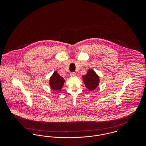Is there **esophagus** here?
Instances as JSON below:
<instances>
[{
	"label": "esophagus",
	"instance_id": "esophagus-1",
	"mask_svg": "<svg viewBox=\"0 0 146 146\" xmlns=\"http://www.w3.org/2000/svg\"><path fill=\"white\" fill-rule=\"evenodd\" d=\"M70 76H76V73L74 72H72L70 74Z\"/></svg>",
	"mask_w": 146,
	"mask_h": 146
}]
</instances>
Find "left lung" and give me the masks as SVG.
<instances>
[{"instance_id":"1","label":"left lung","mask_w":146,"mask_h":146,"mask_svg":"<svg viewBox=\"0 0 146 146\" xmlns=\"http://www.w3.org/2000/svg\"><path fill=\"white\" fill-rule=\"evenodd\" d=\"M82 77L84 83L89 90H94L98 87L100 83V77L94 70H88L86 75Z\"/></svg>"}]
</instances>
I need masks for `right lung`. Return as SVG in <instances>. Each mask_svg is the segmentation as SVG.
<instances>
[{
    "mask_svg": "<svg viewBox=\"0 0 146 146\" xmlns=\"http://www.w3.org/2000/svg\"><path fill=\"white\" fill-rule=\"evenodd\" d=\"M64 82L65 80L64 78L60 76L57 71H55L50 78L49 84L51 89L53 90L61 91Z\"/></svg>",
    "mask_w": 146,
    "mask_h": 146,
    "instance_id": "1",
    "label": "right lung"
}]
</instances>
